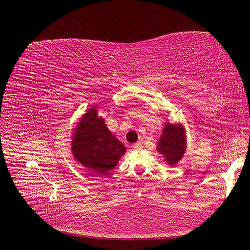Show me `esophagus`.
Listing matches in <instances>:
<instances>
[{
    "instance_id": "esophagus-1",
    "label": "esophagus",
    "mask_w": 250,
    "mask_h": 250,
    "mask_svg": "<svg viewBox=\"0 0 250 250\" xmlns=\"http://www.w3.org/2000/svg\"><path fill=\"white\" fill-rule=\"evenodd\" d=\"M133 149H135V151H139V149H142L143 148V144L141 143V142H137V143H134L133 144Z\"/></svg>"
}]
</instances>
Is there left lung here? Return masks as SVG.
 Wrapping results in <instances>:
<instances>
[{"mask_svg": "<svg viewBox=\"0 0 250 250\" xmlns=\"http://www.w3.org/2000/svg\"><path fill=\"white\" fill-rule=\"evenodd\" d=\"M186 149V138L184 129L178 125H165L164 132L158 142L157 151L164 155L165 161L172 166L183 157Z\"/></svg>", "mask_w": 250, "mask_h": 250, "instance_id": "obj_1", "label": "left lung"}]
</instances>
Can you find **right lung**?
Returning a JSON list of instances; mask_svg holds the SVG:
<instances>
[{
  "label": "right lung",
  "mask_w": 250,
  "mask_h": 250,
  "mask_svg": "<svg viewBox=\"0 0 250 250\" xmlns=\"http://www.w3.org/2000/svg\"><path fill=\"white\" fill-rule=\"evenodd\" d=\"M72 151L86 168L97 175H106L118 164L125 147L107 129L95 108L85 113L73 135Z\"/></svg>",
  "instance_id": "obj_1"
}]
</instances>
